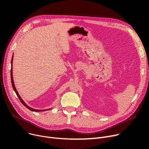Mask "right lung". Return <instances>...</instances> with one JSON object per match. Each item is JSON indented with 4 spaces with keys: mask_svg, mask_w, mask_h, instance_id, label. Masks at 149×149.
<instances>
[{
    "mask_svg": "<svg viewBox=\"0 0 149 149\" xmlns=\"http://www.w3.org/2000/svg\"><path fill=\"white\" fill-rule=\"evenodd\" d=\"M13 57H12V59H11V84H12V86H13V88L14 91H15V93H16V95H17L18 98H19L20 101H21V103H22L23 105H24L26 108H28V109H29V110L31 111L40 112V111H46V110H37V109H33V108H31V107H29L28 106H27V105L25 103L24 101H23L22 100V99L21 98V97L19 96V93H18V92H17L16 89H15V86H14V81H13ZM48 110H49V109H48Z\"/></svg>",
    "mask_w": 149,
    "mask_h": 149,
    "instance_id": "right-lung-1",
    "label": "right lung"
}]
</instances>
